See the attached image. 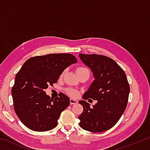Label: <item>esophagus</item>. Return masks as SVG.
<instances>
[{"label": "esophagus", "instance_id": "esophagus-1", "mask_svg": "<svg viewBox=\"0 0 150 150\" xmlns=\"http://www.w3.org/2000/svg\"><path fill=\"white\" fill-rule=\"evenodd\" d=\"M77 103H78V101L76 99H74V98H71L70 99L71 105H76V104H77Z\"/></svg>", "mask_w": 150, "mask_h": 150}]
</instances>
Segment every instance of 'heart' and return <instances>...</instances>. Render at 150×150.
I'll use <instances>...</instances> for the list:
<instances>
[{"label": "heart", "instance_id": "b5f03b06", "mask_svg": "<svg viewBox=\"0 0 150 150\" xmlns=\"http://www.w3.org/2000/svg\"><path fill=\"white\" fill-rule=\"evenodd\" d=\"M84 71H88V70L87 69V68L85 67H79L77 69V74L81 72H84ZM67 93L69 95H70L71 96H77V92L75 90L73 89V88H69V89L67 90Z\"/></svg>", "mask_w": 150, "mask_h": 150}]
</instances>
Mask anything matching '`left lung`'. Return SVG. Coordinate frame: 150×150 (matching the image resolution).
Masks as SVG:
<instances>
[{"label":"left lung","instance_id":"8db88e82","mask_svg":"<svg viewBox=\"0 0 150 150\" xmlns=\"http://www.w3.org/2000/svg\"><path fill=\"white\" fill-rule=\"evenodd\" d=\"M80 59L93 73L94 80L83 96L96 100L93 107L79 100L83 111L79 116V126L85 130L101 132L110 129L122 115L130 93L126 75L115 61L105 55L79 54Z\"/></svg>","mask_w":150,"mask_h":150}]
</instances>
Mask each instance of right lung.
<instances>
[{
	"instance_id": "1",
	"label": "right lung",
	"mask_w": 150,
	"mask_h": 150,
	"mask_svg": "<svg viewBox=\"0 0 150 150\" xmlns=\"http://www.w3.org/2000/svg\"><path fill=\"white\" fill-rule=\"evenodd\" d=\"M77 62L72 54H53L33 57L24 63L15 77L12 96L15 112L27 128L45 132L57 126L70 99L63 93L52 99L44 91L57 82L66 68Z\"/></svg>"
}]
</instances>
